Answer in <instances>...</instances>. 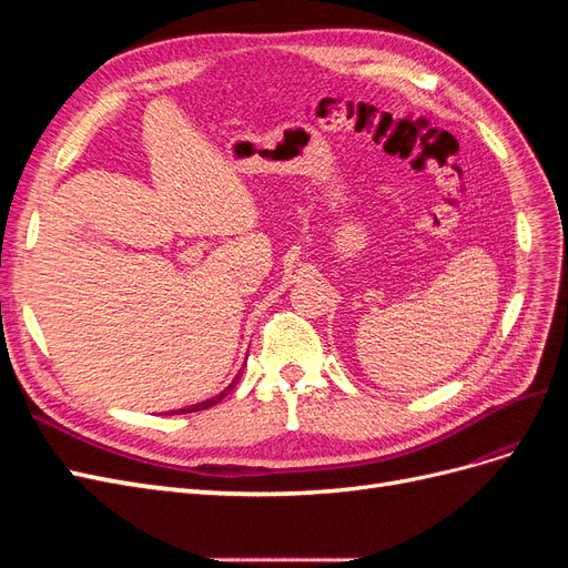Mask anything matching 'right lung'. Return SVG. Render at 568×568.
Masks as SVG:
<instances>
[{
	"label": "right lung",
	"mask_w": 568,
	"mask_h": 568,
	"mask_svg": "<svg viewBox=\"0 0 568 568\" xmlns=\"http://www.w3.org/2000/svg\"><path fill=\"white\" fill-rule=\"evenodd\" d=\"M239 376H242V372H239V374L234 376V382H232V384H230L225 390L217 393L215 398H211V400H203V403H196V405H192V407H184V409H180V412H182V415H186V412H199V409H209V407L217 405L222 398H225V395H230V393L234 390V386H236V382H239ZM180 412H178V415H180Z\"/></svg>",
	"instance_id": "right-lung-1"
}]
</instances>
